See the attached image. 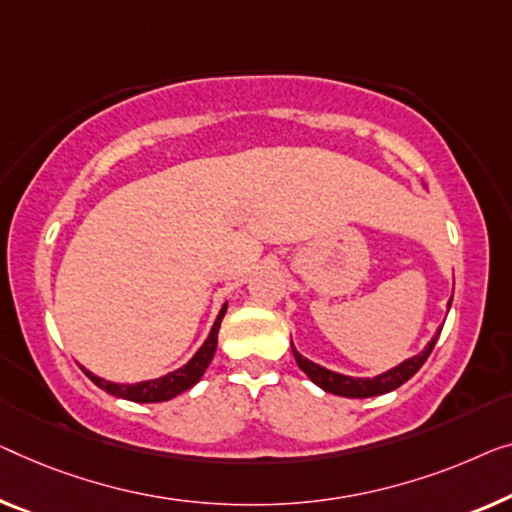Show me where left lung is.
Wrapping results in <instances>:
<instances>
[{
	"mask_svg": "<svg viewBox=\"0 0 512 512\" xmlns=\"http://www.w3.org/2000/svg\"><path fill=\"white\" fill-rule=\"evenodd\" d=\"M451 301H448V310H451ZM439 333H441V326L439 331L432 335V340L427 342L416 356L407 358V361H402L391 370L381 372L377 377H349V375H342V372H333L329 368H324V365L312 363L310 358L301 356L296 352L294 342H292V354L296 358V363H299V368L310 377L312 384H317L322 391L340 395V398H375V395H384V393L395 391V388H400L404 381L411 379L418 370H421V365L427 361V356H430L434 345H437Z\"/></svg>",
	"mask_w": 512,
	"mask_h": 512,
	"instance_id": "1",
	"label": "left lung"
}]
</instances>
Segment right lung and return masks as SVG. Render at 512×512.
Wrapping results in <instances>:
<instances>
[{"instance_id":"obj_1","label":"right lung","mask_w":512,"mask_h":512,"mask_svg":"<svg viewBox=\"0 0 512 512\" xmlns=\"http://www.w3.org/2000/svg\"><path fill=\"white\" fill-rule=\"evenodd\" d=\"M227 312V303H223V308H220L216 322H213L211 331L207 335V340L202 342V347L197 349L190 358L188 363H183L181 368L167 372L163 377H156V379H144V381H135V384H117V381H108L103 377L94 375V372H89L87 368L85 375L94 381L96 386H101L105 393L114 395V398H124V400H131V402H167L172 398H177L179 393L188 391L190 386H195L197 381L202 379L204 370L209 368L213 354H216V347H218V329H220V322H223Z\"/></svg>"}]
</instances>
